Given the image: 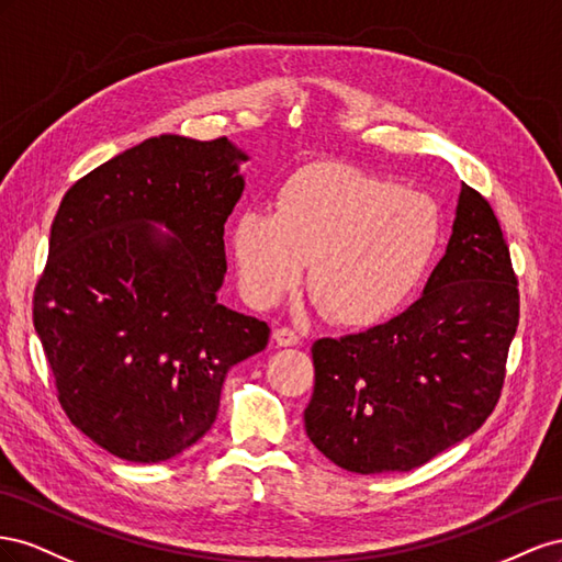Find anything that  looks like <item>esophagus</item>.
Segmentation results:
<instances>
[{
  "mask_svg": "<svg viewBox=\"0 0 562 562\" xmlns=\"http://www.w3.org/2000/svg\"><path fill=\"white\" fill-rule=\"evenodd\" d=\"M272 339H276V344L282 346V348H290V346H299L301 344V336L294 329H290V327H280V329L272 331Z\"/></svg>",
  "mask_w": 562,
  "mask_h": 562,
  "instance_id": "1",
  "label": "esophagus"
}]
</instances>
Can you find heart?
<instances>
[{
	"label": "heart",
	"instance_id": "heart-1",
	"mask_svg": "<svg viewBox=\"0 0 562 562\" xmlns=\"http://www.w3.org/2000/svg\"><path fill=\"white\" fill-rule=\"evenodd\" d=\"M440 239L442 212L426 192L329 162L286 179L276 212L239 214L233 254L251 306H276L311 263V292L336 323L374 327L407 306Z\"/></svg>",
	"mask_w": 562,
	"mask_h": 562
}]
</instances>
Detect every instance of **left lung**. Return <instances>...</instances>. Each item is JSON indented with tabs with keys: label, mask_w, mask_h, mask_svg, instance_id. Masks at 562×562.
<instances>
[{
	"label": "left lung",
	"mask_w": 562,
	"mask_h": 562,
	"mask_svg": "<svg viewBox=\"0 0 562 562\" xmlns=\"http://www.w3.org/2000/svg\"><path fill=\"white\" fill-rule=\"evenodd\" d=\"M518 280L490 202L461 183L452 235L412 306L313 344L311 442L350 473L412 471L485 424L518 329Z\"/></svg>",
	"instance_id": "8db88e82"
}]
</instances>
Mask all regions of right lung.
<instances>
[{
  "mask_svg": "<svg viewBox=\"0 0 562 562\" xmlns=\"http://www.w3.org/2000/svg\"><path fill=\"white\" fill-rule=\"evenodd\" d=\"M247 159L226 136H153L58 206L32 323L70 422L124 461L195 445L231 367L268 344L266 323L218 303Z\"/></svg>",
  "mask_w": 562,
  "mask_h": 562,
  "instance_id": "add662e5",
  "label": "right lung"
}]
</instances>
